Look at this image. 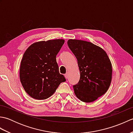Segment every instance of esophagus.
<instances>
[{"label":"esophagus","instance_id":"esophagus-1","mask_svg":"<svg viewBox=\"0 0 133 133\" xmlns=\"http://www.w3.org/2000/svg\"><path fill=\"white\" fill-rule=\"evenodd\" d=\"M68 76H69V73L68 72H66V74H64V77H65V78H66V79L68 78Z\"/></svg>","mask_w":133,"mask_h":133}]
</instances>
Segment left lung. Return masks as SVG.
<instances>
[{
    "instance_id": "obj_1",
    "label": "left lung",
    "mask_w": 133,
    "mask_h": 133,
    "mask_svg": "<svg viewBox=\"0 0 133 133\" xmlns=\"http://www.w3.org/2000/svg\"><path fill=\"white\" fill-rule=\"evenodd\" d=\"M67 44L77 59L80 71L79 82L73 86L81 101L94 102L108 90L112 78V66L105 51L91 42L69 39Z\"/></svg>"
}]
</instances>
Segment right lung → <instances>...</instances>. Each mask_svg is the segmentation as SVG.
Here are the masks:
<instances>
[{"mask_svg": "<svg viewBox=\"0 0 133 133\" xmlns=\"http://www.w3.org/2000/svg\"><path fill=\"white\" fill-rule=\"evenodd\" d=\"M64 43L63 39L40 41L32 44L24 53L19 77L23 88L38 100L50 97L61 83L66 81L59 71L56 56Z\"/></svg>", "mask_w": 133, "mask_h": 133, "instance_id": "add662e5", "label": "right lung"}]
</instances>
